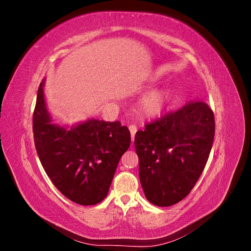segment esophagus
Returning a JSON list of instances; mask_svg holds the SVG:
<instances>
[{"label":"esophagus","mask_w":251,"mask_h":251,"mask_svg":"<svg viewBox=\"0 0 251 251\" xmlns=\"http://www.w3.org/2000/svg\"><path fill=\"white\" fill-rule=\"evenodd\" d=\"M128 130H130V132H131L132 141H134L135 134H136V132H137V126H136L135 125H130V126H128Z\"/></svg>","instance_id":"obj_1"}]
</instances>
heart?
Instances as JSON below:
<instances>
[{
  "label": "heart",
  "instance_id": "obj_1",
  "mask_svg": "<svg viewBox=\"0 0 251 251\" xmlns=\"http://www.w3.org/2000/svg\"><path fill=\"white\" fill-rule=\"evenodd\" d=\"M170 100V93L168 91L157 90L151 91L142 98L141 110L148 116H155L160 114L164 109L165 104Z\"/></svg>",
  "mask_w": 251,
  "mask_h": 251
}]
</instances>
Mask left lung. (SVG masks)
I'll return each mask as SVG.
<instances>
[{
    "mask_svg": "<svg viewBox=\"0 0 251 251\" xmlns=\"http://www.w3.org/2000/svg\"><path fill=\"white\" fill-rule=\"evenodd\" d=\"M135 135L139 178L147 199L171 206L191 193L206 165L215 137V116L202 100L165 113Z\"/></svg>",
    "mask_w": 251,
    "mask_h": 251,
    "instance_id": "obj_1",
    "label": "left lung"
}]
</instances>
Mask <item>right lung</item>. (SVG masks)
Returning a JSON list of instances; mask_svg holds the SVG:
<instances>
[{
    "label": "right lung",
    "mask_w": 251,
    "mask_h": 251,
    "mask_svg": "<svg viewBox=\"0 0 251 251\" xmlns=\"http://www.w3.org/2000/svg\"><path fill=\"white\" fill-rule=\"evenodd\" d=\"M37 91L33 112L36 153L52 183L68 199L95 205L108 195L121 156L131 144V133L120 121L91 119L66 130L51 124L43 93Z\"/></svg>",
    "instance_id": "add662e5"
}]
</instances>
